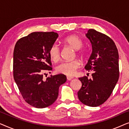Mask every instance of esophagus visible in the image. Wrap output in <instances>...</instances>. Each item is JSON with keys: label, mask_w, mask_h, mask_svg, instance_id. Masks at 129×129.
Returning a JSON list of instances; mask_svg holds the SVG:
<instances>
[{"label": "esophagus", "mask_w": 129, "mask_h": 129, "mask_svg": "<svg viewBox=\"0 0 129 129\" xmlns=\"http://www.w3.org/2000/svg\"><path fill=\"white\" fill-rule=\"evenodd\" d=\"M73 79V77H71V76H67V79H68V80H71L72 79Z\"/></svg>", "instance_id": "1"}]
</instances>
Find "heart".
Wrapping results in <instances>:
<instances>
[{
  "mask_svg": "<svg viewBox=\"0 0 129 129\" xmlns=\"http://www.w3.org/2000/svg\"><path fill=\"white\" fill-rule=\"evenodd\" d=\"M63 42L69 46L71 47L74 50H76L77 55L80 57H83L84 55V50L80 49L83 46V42L81 39L77 35H70L63 40ZM49 56L51 59L54 61H57L60 56V48L57 45L54 44L50 47L49 51ZM80 67V62L79 60L75 59L72 61H63L56 67V71L60 73L70 76L75 73L77 69Z\"/></svg>",
  "mask_w": 129,
  "mask_h": 129,
  "instance_id": "obj_1",
  "label": "heart"
}]
</instances>
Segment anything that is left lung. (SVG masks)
I'll list each match as a JSON object with an SVG mask.
<instances>
[{
  "mask_svg": "<svg viewBox=\"0 0 129 129\" xmlns=\"http://www.w3.org/2000/svg\"><path fill=\"white\" fill-rule=\"evenodd\" d=\"M86 36L92 53L84 68L93 73L91 79L79 78L82 85L77 96L84 105L97 107L108 99L119 80V53L113 40L107 35L89 29Z\"/></svg>",
  "mask_w": 129,
  "mask_h": 129,
  "instance_id": "obj_1",
  "label": "left lung"
}]
</instances>
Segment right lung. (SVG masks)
<instances>
[{"label":"right lung","instance_id":"obj_1","mask_svg":"<svg viewBox=\"0 0 129 129\" xmlns=\"http://www.w3.org/2000/svg\"><path fill=\"white\" fill-rule=\"evenodd\" d=\"M58 36L53 31L33 32L20 39L14 49V79L24 100L36 108L52 105L66 82L63 74L43 79V72L52 70L49 51Z\"/></svg>","mask_w":129,"mask_h":129}]
</instances>
